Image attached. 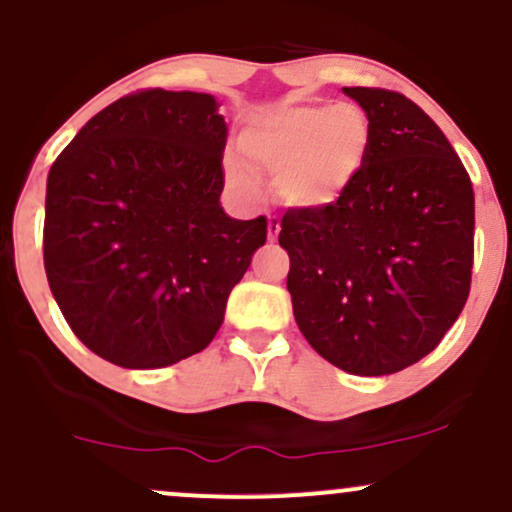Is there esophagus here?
Wrapping results in <instances>:
<instances>
[{"mask_svg": "<svg viewBox=\"0 0 512 512\" xmlns=\"http://www.w3.org/2000/svg\"><path fill=\"white\" fill-rule=\"evenodd\" d=\"M267 231H269V240H276V236H279L281 223H279V219H276V216H269V221H267Z\"/></svg>", "mask_w": 512, "mask_h": 512, "instance_id": "obj_1", "label": "esophagus"}]
</instances>
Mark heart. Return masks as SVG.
I'll list each match as a JSON object with an SVG mask.
<instances>
[{
	"label": "heart",
	"instance_id": "b5f03b06",
	"mask_svg": "<svg viewBox=\"0 0 512 512\" xmlns=\"http://www.w3.org/2000/svg\"><path fill=\"white\" fill-rule=\"evenodd\" d=\"M250 166L274 178L284 204L325 211L342 202L370 149V120L356 103H296L257 117L240 137ZM231 185L255 192L238 158H226Z\"/></svg>",
	"mask_w": 512,
	"mask_h": 512
}]
</instances>
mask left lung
<instances>
[{
    "label": "left lung",
    "instance_id": "obj_1",
    "mask_svg": "<svg viewBox=\"0 0 512 512\" xmlns=\"http://www.w3.org/2000/svg\"><path fill=\"white\" fill-rule=\"evenodd\" d=\"M344 93L370 120L366 163L332 209H286V289L317 354L346 373L390 375L431 354L467 303L474 190L414 101L387 88Z\"/></svg>",
    "mask_w": 512,
    "mask_h": 512
}]
</instances>
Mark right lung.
Listing matches in <instances>:
<instances>
[{
    "mask_svg": "<svg viewBox=\"0 0 512 512\" xmlns=\"http://www.w3.org/2000/svg\"><path fill=\"white\" fill-rule=\"evenodd\" d=\"M228 127L209 93L144 88L93 115L48 175L43 260L93 354L163 368L207 349L267 219L221 209Z\"/></svg>",
    "mask_w": 512,
    "mask_h": 512,
    "instance_id": "add662e5",
    "label": "right lung"
}]
</instances>
